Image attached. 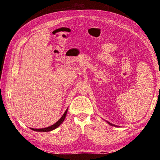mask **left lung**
I'll return each mask as SVG.
<instances>
[{
    "instance_id": "obj_1",
    "label": "left lung",
    "mask_w": 160,
    "mask_h": 160,
    "mask_svg": "<svg viewBox=\"0 0 160 160\" xmlns=\"http://www.w3.org/2000/svg\"><path fill=\"white\" fill-rule=\"evenodd\" d=\"M108 123H109V125H113V126H115V125H113L112 123H109V122H108Z\"/></svg>"
}]
</instances>
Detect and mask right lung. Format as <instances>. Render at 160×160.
Wrapping results in <instances>:
<instances>
[{"mask_svg":"<svg viewBox=\"0 0 160 160\" xmlns=\"http://www.w3.org/2000/svg\"><path fill=\"white\" fill-rule=\"evenodd\" d=\"M67 110H68V108L66 109L65 112L64 113L63 115H62V117L59 119V121H57V122L55 124L51 125V126L48 127V128H42V129H33V128H30V129L33 130V131H35V132H50V131H52L53 129L57 128L62 122H63V121L65 120V117H66V115H67Z\"/></svg>","mask_w":160,"mask_h":160,"instance_id":"right-lung-1","label":"right lung"}]
</instances>
